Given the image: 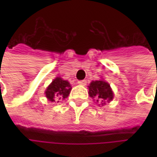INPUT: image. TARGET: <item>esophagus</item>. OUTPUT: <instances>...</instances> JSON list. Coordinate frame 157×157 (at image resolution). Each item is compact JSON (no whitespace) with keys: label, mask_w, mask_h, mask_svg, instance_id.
Masks as SVG:
<instances>
[{"label":"esophagus","mask_w":157,"mask_h":157,"mask_svg":"<svg viewBox=\"0 0 157 157\" xmlns=\"http://www.w3.org/2000/svg\"><path fill=\"white\" fill-rule=\"evenodd\" d=\"M78 84L80 85V86H86V80H79V81H78Z\"/></svg>","instance_id":"obj_1"}]
</instances>
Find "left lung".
Masks as SVG:
<instances>
[{
	"mask_svg": "<svg viewBox=\"0 0 157 157\" xmlns=\"http://www.w3.org/2000/svg\"><path fill=\"white\" fill-rule=\"evenodd\" d=\"M88 87L89 95L92 98H95L96 101L100 104H105L106 101L109 102L113 98V94L109 84L104 80L93 81Z\"/></svg>",
	"mask_w": 157,
	"mask_h": 157,
	"instance_id": "1",
	"label": "left lung"
}]
</instances>
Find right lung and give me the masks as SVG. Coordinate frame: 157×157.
<instances>
[{
    "label": "right lung",
    "mask_w": 157,
    "mask_h": 157,
    "mask_svg": "<svg viewBox=\"0 0 157 157\" xmlns=\"http://www.w3.org/2000/svg\"><path fill=\"white\" fill-rule=\"evenodd\" d=\"M71 89V87L70 86L69 82L63 80L61 78H56L46 89V97L52 102H58L59 100H63L69 96Z\"/></svg>",
    "instance_id": "right-lung-1"
}]
</instances>
